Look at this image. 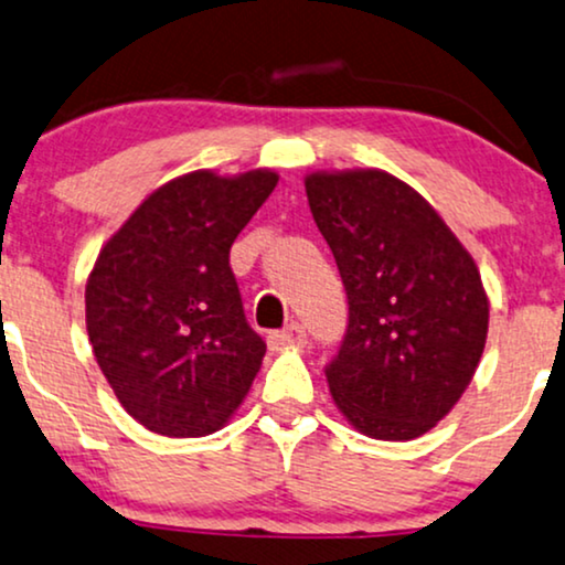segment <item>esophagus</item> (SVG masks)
<instances>
[{
	"label": "esophagus",
	"instance_id": "esophagus-1",
	"mask_svg": "<svg viewBox=\"0 0 565 565\" xmlns=\"http://www.w3.org/2000/svg\"><path fill=\"white\" fill-rule=\"evenodd\" d=\"M307 344V333L299 323H291L284 328V331H276L268 335V347L278 352V349H289V347H305Z\"/></svg>",
	"mask_w": 565,
	"mask_h": 565
}]
</instances>
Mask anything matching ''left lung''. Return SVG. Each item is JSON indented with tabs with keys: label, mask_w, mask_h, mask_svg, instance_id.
Returning <instances> with one entry per match:
<instances>
[{
	"label": "left lung",
	"mask_w": 565,
	"mask_h": 565,
	"mask_svg": "<svg viewBox=\"0 0 565 565\" xmlns=\"http://www.w3.org/2000/svg\"><path fill=\"white\" fill-rule=\"evenodd\" d=\"M305 192L349 299L347 335L326 367L333 402L367 438H419L480 365L490 302L477 263L388 171H312Z\"/></svg>",
	"instance_id": "1"
}]
</instances>
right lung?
Returning a JSON list of instances; mask_svg holds the SVG:
<instances>
[{
	"instance_id": "right-lung-1",
	"label": "right lung",
	"mask_w": 565,
	"mask_h": 565,
	"mask_svg": "<svg viewBox=\"0 0 565 565\" xmlns=\"http://www.w3.org/2000/svg\"><path fill=\"white\" fill-rule=\"evenodd\" d=\"M278 174L198 169L153 190L98 253L85 328L132 419L167 438H203L245 402L266 356L247 326L230 249Z\"/></svg>"
}]
</instances>
